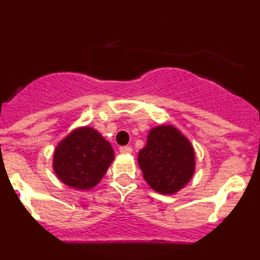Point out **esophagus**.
<instances>
[{
	"instance_id": "1",
	"label": "esophagus",
	"mask_w": 260,
	"mask_h": 260,
	"mask_svg": "<svg viewBox=\"0 0 260 260\" xmlns=\"http://www.w3.org/2000/svg\"><path fill=\"white\" fill-rule=\"evenodd\" d=\"M119 152L121 153H125V155H128V153L133 152V148L130 146H123V147H119Z\"/></svg>"
}]
</instances>
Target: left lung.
<instances>
[{
    "mask_svg": "<svg viewBox=\"0 0 260 260\" xmlns=\"http://www.w3.org/2000/svg\"><path fill=\"white\" fill-rule=\"evenodd\" d=\"M146 182L160 194H174L191 180L195 152L191 143L176 127H153L147 144L138 153Z\"/></svg>",
    "mask_w": 260,
    "mask_h": 260,
    "instance_id": "1",
    "label": "left lung"
}]
</instances>
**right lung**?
I'll use <instances>...</instances> for the list:
<instances>
[{"label": "right lung", "mask_w": 260, "mask_h": 260, "mask_svg": "<svg viewBox=\"0 0 260 260\" xmlns=\"http://www.w3.org/2000/svg\"><path fill=\"white\" fill-rule=\"evenodd\" d=\"M114 160L113 148L92 127H80L61 141L54 151L53 169L65 185L78 190L98 185Z\"/></svg>", "instance_id": "right-lung-1"}]
</instances>
